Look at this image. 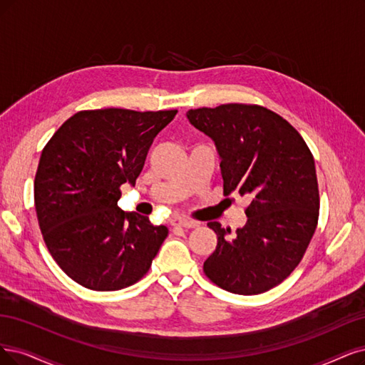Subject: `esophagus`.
I'll return each mask as SVG.
<instances>
[{"label":"esophagus","mask_w":365,"mask_h":365,"mask_svg":"<svg viewBox=\"0 0 365 365\" xmlns=\"http://www.w3.org/2000/svg\"><path fill=\"white\" fill-rule=\"evenodd\" d=\"M171 225H178V227H183V228H194L198 225L197 221H191V220H185V218H173L170 221Z\"/></svg>","instance_id":"1"}]
</instances>
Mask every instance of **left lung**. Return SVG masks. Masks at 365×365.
<instances>
[{
  "instance_id": "1",
  "label": "left lung",
  "mask_w": 365,
  "mask_h": 365,
  "mask_svg": "<svg viewBox=\"0 0 365 365\" xmlns=\"http://www.w3.org/2000/svg\"><path fill=\"white\" fill-rule=\"evenodd\" d=\"M217 145L224 195L251 198L247 224L218 236L205 274L221 289L259 294L284 281L299 264L319 220L314 158L287 120L259 105L227 103L186 113Z\"/></svg>"
}]
</instances>
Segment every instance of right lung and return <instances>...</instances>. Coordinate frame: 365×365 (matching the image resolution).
Here are the masks:
<instances>
[{"label": "right lung", "mask_w": 365, "mask_h": 365, "mask_svg": "<svg viewBox=\"0 0 365 365\" xmlns=\"http://www.w3.org/2000/svg\"><path fill=\"white\" fill-rule=\"evenodd\" d=\"M178 114L121 108L79 111L45 145L34 179L43 240L67 277L113 292L141 279L168 236L165 225L117 206L135 185L156 135Z\"/></svg>", "instance_id": "1"}]
</instances>
